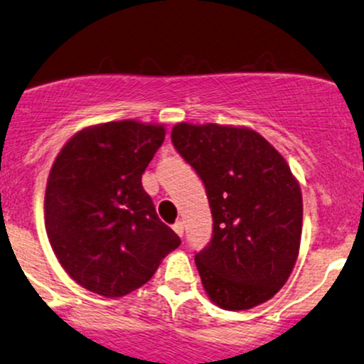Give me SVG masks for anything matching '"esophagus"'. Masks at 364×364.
Instances as JSON below:
<instances>
[{"mask_svg": "<svg viewBox=\"0 0 364 364\" xmlns=\"http://www.w3.org/2000/svg\"><path fill=\"white\" fill-rule=\"evenodd\" d=\"M173 229H174V232H176V235H178L179 237H181V236H183V232H185V228H183V223H181V220H178V223L173 225Z\"/></svg>", "mask_w": 364, "mask_h": 364, "instance_id": "34e87169", "label": "esophagus"}]
</instances>
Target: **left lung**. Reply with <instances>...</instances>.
I'll return each instance as SVG.
<instances>
[{"instance_id":"1","label":"left lung","mask_w":364,"mask_h":364,"mask_svg":"<svg viewBox=\"0 0 364 364\" xmlns=\"http://www.w3.org/2000/svg\"><path fill=\"white\" fill-rule=\"evenodd\" d=\"M171 139L210 203L214 235L195 257L207 296L229 311L269 301L289 279L301 245L303 195L289 164L248 127L181 121Z\"/></svg>"}]
</instances>
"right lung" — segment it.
I'll use <instances>...</instances> for the list:
<instances>
[{
  "mask_svg": "<svg viewBox=\"0 0 364 364\" xmlns=\"http://www.w3.org/2000/svg\"><path fill=\"white\" fill-rule=\"evenodd\" d=\"M164 136V124L109 121L82 128L54 159L46 232L63 269L87 291L123 298L181 245L141 186Z\"/></svg>",
  "mask_w": 364,
  "mask_h": 364,
  "instance_id": "obj_1",
  "label": "right lung"
}]
</instances>
